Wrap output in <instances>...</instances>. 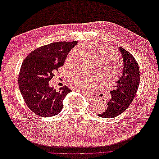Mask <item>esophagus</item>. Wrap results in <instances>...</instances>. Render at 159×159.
I'll list each match as a JSON object with an SVG mask.
<instances>
[{
    "mask_svg": "<svg viewBox=\"0 0 159 159\" xmlns=\"http://www.w3.org/2000/svg\"><path fill=\"white\" fill-rule=\"evenodd\" d=\"M75 91H80L79 90V89H75ZM85 97H86V99L88 100V101H94L95 100V98L93 96H90V95H88L87 94H85Z\"/></svg>",
    "mask_w": 159,
    "mask_h": 159,
    "instance_id": "obj_1",
    "label": "esophagus"
}]
</instances>
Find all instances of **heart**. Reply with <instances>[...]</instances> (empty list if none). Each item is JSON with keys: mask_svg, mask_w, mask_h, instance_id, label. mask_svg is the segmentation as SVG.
I'll return each mask as SVG.
<instances>
[{"mask_svg": "<svg viewBox=\"0 0 159 159\" xmlns=\"http://www.w3.org/2000/svg\"><path fill=\"white\" fill-rule=\"evenodd\" d=\"M81 54L82 50L80 48H75L68 54L66 61L68 63L74 62L80 57ZM97 54L103 61L114 60L118 56V54L114 47L107 44L99 46L97 49ZM110 71L113 78L118 73V68L114 66L110 67ZM99 80L100 77L98 75L80 71L73 73L70 76V77L69 78V82L73 87L87 91L89 88L98 85Z\"/></svg>", "mask_w": 159, "mask_h": 159, "instance_id": "obj_1", "label": "heart"}]
</instances>
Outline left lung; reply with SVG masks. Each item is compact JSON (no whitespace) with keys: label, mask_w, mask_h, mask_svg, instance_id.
<instances>
[{"label":"left lung","mask_w":159,"mask_h":159,"mask_svg":"<svg viewBox=\"0 0 159 159\" xmlns=\"http://www.w3.org/2000/svg\"><path fill=\"white\" fill-rule=\"evenodd\" d=\"M119 49L123 61L122 75L116 81L114 90L110 92L111 99L105 111L98 114L101 118H114L125 111L133 101L140 84V69L136 60L125 49L121 47Z\"/></svg>","instance_id":"obj_1"}]
</instances>
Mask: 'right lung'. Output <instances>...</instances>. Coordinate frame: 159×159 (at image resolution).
Segmentation results:
<instances>
[{"label":"right lung","instance_id":"right-lung-1","mask_svg":"<svg viewBox=\"0 0 159 159\" xmlns=\"http://www.w3.org/2000/svg\"><path fill=\"white\" fill-rule=\"evenodd\" d=\"M77 43H51L33 51L24 60L19 75V89L26 105L36 115L51 117L62 110V101L71 90L65 86L57 91L49 82Z\"/></svg>","mask_w":159,"mask_h":159}]
</instances>
